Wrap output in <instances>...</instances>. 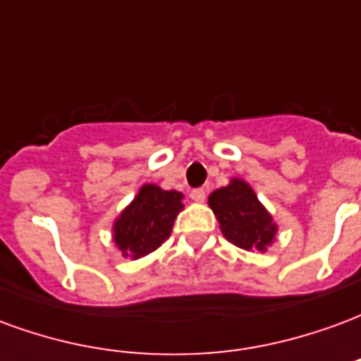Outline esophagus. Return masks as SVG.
<instances>
[{
	"mask_svg": "<svg viewBox=\"0 0 361 361\" xmlns=\"http://www.w3.org/2000/svg\"><path fill=\"white\" fill-rule=\"evenodd\" d=\"M189 197H191V201H195V203H204L207 191H204V189H193V191L189 193Z\"/></svg>",
	"mask_w": 361,
	"mask_h": 361,
	"instance_id": "esophagus-1",
	"label": "esophagus"
}]
</instances>
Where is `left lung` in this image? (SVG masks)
Instances as JSON below:
<instances>
[{
  "label": "left lung",
  "mask_w": 361,
  "mask_h": 361,
  "mask_svg": "<svg viewBox=\"0 0 361 361\" xmlns=\"http://www.w3.org/2000/svg\"><path fill=\"white\" fill-rule=\"evenodd\" d=\"M209 207L219 219L222 235L240 250L265 253L276 240L279 224L242 178H232L228 185L214 189Z\"/></svg>",
  "instance_id": "1"
}]
</instances>
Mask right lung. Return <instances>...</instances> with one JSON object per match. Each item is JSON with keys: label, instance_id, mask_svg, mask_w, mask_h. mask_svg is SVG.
<instances>
[{"label": "right lung", "instance_id": "obj_1", "mask_svg": "<svg viewBox=\"0 0 361 361\" xmlns=\"http://www.w3.org/2000/svg\"><path fill=\"white\" fill-rule=\"evenodd\" d=\"M181 201L180 191H166L157 183L141 185L111 224V240L119 253L135 261L157 251L172 234L173 220L183 211Z\"/></svg>", "mask_w": 361, "mask_h": 361}]
</instances>
